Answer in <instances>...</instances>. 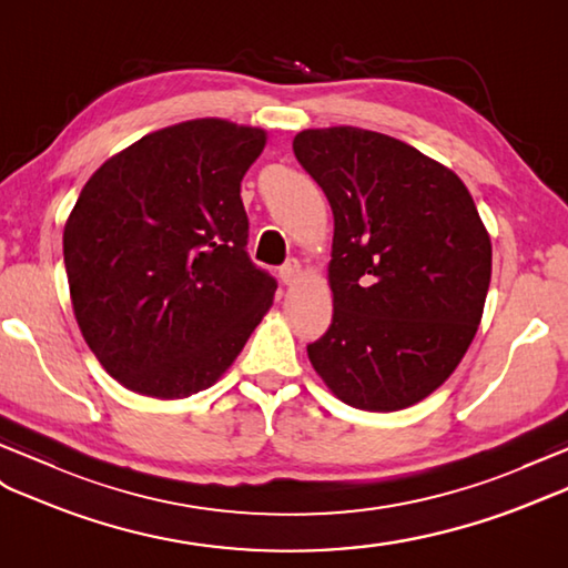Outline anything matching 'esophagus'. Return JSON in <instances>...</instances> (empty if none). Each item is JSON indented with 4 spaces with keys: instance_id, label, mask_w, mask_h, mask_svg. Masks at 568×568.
<instances>
[{
    "instance_id": "34e87169",
    "label": "esophagus",
    "mask_w": 568,
    "mask_h": 568,
    "mask_svg": "<svg viewBox=\"0 0 568 568\" xmlns=\"http://www.w3.org/2000/svg\"><path fill=\"white\" fill-rule=\"evenodd\" d=\"M301 274H303V265H301L298 260H288L286 265L280 270L282 282H284V284H288V286L296 284V282L301 280Z\"/></svg>"
}]
</instances>
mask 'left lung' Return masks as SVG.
Listing matches in <instances>:
<instances>
[{
	"label": "left lung",
	"mask_w": 568,
	"mask_h": 568,
	"mask_svg": "<svg viewBox=\"0 0 568 568\" xmlns=\"http://www.w3.org/2000/svg\"><path fill=\"white\" fill-rule=\"evenodd\" d=\"M294 154L335 216V311L311 364L349 407L417 405L458 368L484 313L491 239L475 200L444 163L381 132L303 130Z\"/></svg>",
	"instance_id": "8db88e82"
}]
</instances>
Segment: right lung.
<instances>
[{
  "instance_id": "1",
  "label": "right lung",
  "mask_w": 568,
  "mask_h": 568,
  "mask_svg": "<svg viewBox=\"0 0 568 568\" xmlns=\"http://www.w3.org/2000/svg\"><path fill=\"white\" fill-rule=\"evenodd\" d=\"M267 132L171 124L110 156L64 224V267L89 349L120 385L190 397L224 376L276 282L245 253L241 180Z\"/></svg>"
}]
</instances>
